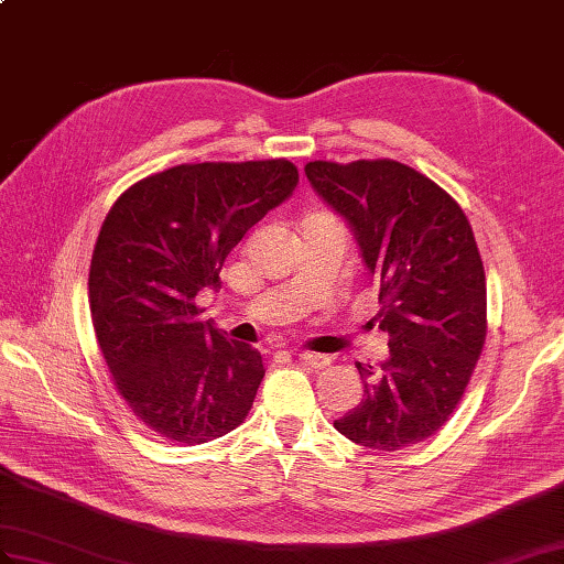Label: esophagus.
<instances>
[{"label":"esophagus","mask_w":564,"mask_h":564,"mask_svg":"<svg viewBox=\"0 0 564 564\" xmlns=\"http://www.w3.org/2000/svg\"><path fill=\"white\" fill-rule=\"evenodd\" d=\"M299 361L311 366V368H325V366H329V361H333V359H329V356H325V354L301 351V354H299Z\"/></svg>","instance_id":"34e87169"}]
</instances>
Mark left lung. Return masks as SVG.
Returning <instances> with one entry per match:
<instances>
[{"label":"left lung","instance_id":"1","mask_svg":"<svg viewBox=\"0 0 564 564\" xmlns=\"http://www.w3.org/2000/svg\"><path fill=\"white\" fill-rule=\"evenodd\" d=\"M347 219L380 286L390 359L356 364L364 400L335 421L351 443L394 452L435 435L457 409L486 341V272L459 203L397 160L306 164Z\"/></svg>","mask_w":564,"mask_h":564}]
</instances>
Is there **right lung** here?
I'll list each match as a JSON object with an SVG mask.
<instances>
[{
    "label": "right lung",
    "mask_w": 564,
    "mask_h": 564,
    "mask_svg": "<svg viewBox=\"0 0 564 564\" xmlns=\"http://www.w3.org/2000/svg\"><path fill=\"white\" fill-rule=\"evenodd\" d=\"M296 184L284 158L176 164L109 208L88 278L95 337L119 394L162 441L200 445L249 416L263 356L200 321L196 294Z\"/></svg>",
    "instance_id": "obj_1"
}]
</instances>
